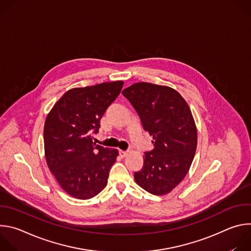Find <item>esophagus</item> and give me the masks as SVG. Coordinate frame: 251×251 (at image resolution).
Listing matches in <instances>:
<instances>
[{"label":"esophagus","instance_id":"1","mask_svg":"<svg viewBox=\"0 0 251 251\" xmlns=\"http://www.w3.org/2000/svg\"><path fill=\"white\" fill-rule=\"evenodd\" d=\"M119 155L121 157H126L128 155V151H122V150H119Z\"/></svg>","mask_w":251,"mask_h":251}]
</instances>
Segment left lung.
<instances>
[{
	"mask_svg": "<svg viewBox=\"0 0 251 251\" xmlns=\"http://www.w3.org/2000/svg\"><path fill=\"white\" fill-rule=\"evenodd\" d=\"M122 94L153 136L154 149L143 156L135 182L150 194L167 195L184 180L196 154L198 133L192 111L183 96L166 85L137 82Z\"/></svg>",
	"mask_w": 251,
	"mask_h": 251,
	"instance_id": "1",
	"label": "left lung"
}]
</instances>
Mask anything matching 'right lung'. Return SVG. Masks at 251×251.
<instances>
[{"label":"right lung","mask_w":251,"mask_h":251,"mask_svg":"<svg viewBox=\"0 0 251 251\" xmlns=\"http://www.w3.org/2000/svg\"><path fill=\"white\" fill-rule=\"evenodd\" d=\"M123 84L117 80L69 89L47 116V164L61 189L75 199H91L107 185L118 151L97 145L92 133L98 132L100 119Z\"/></svg>","instance_id":"right-lung-1"}]
</instances>
